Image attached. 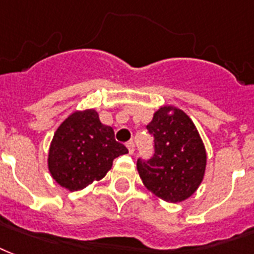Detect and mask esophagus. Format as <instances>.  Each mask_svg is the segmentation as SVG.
I'll use <instances>...</instances> for the list:
<instances>
[{
    "mask_svg": "<svg viewBox=\"0 0 254 254\" xmlns=\"http://www.w3.org/2000/svg\"><path fill=\"white\" fill-rule=\"evenodd\" d=\"M126 145H127V148H128V152H129V154L132 155V154H133V151H135V144H133V141H132V140H131V141H127V144H126Z\"/></svg>",
    "mask_w": 254,
    "mask_h": 254,
    "instance_id": "34e87169",
    "label": "esophagus"
}]
</instances>
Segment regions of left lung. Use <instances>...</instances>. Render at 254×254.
Returning a JSON list of instances; mask_svg holds the SVG:
<instances>
[{
  "mask_svg": "<svg viewBox=\"0 0 254 254\" xmlns=\"http://www.w3.org/2000/svg\"><path fill=\"white\" fill-rule=\"evenodd\" d=\"M147 129L154 135L155 154L147 162L137 159L141 182L164 201H184L201 184L207 166V151L196 126L180 109L163 106Z\"/></svg>",
  "mask_w": 254,
  "mask_h": 254,
  "instance_id": "1",
  "label": "left lung"
}]
</instances>
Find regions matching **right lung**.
<instances>
[{"instance_id": "add662e5", "label": "right lung", "mask_w": 254, "mask_h": 254, "mask_svg": "<svg viewBox=\"0 0 254 254\" xmlns=\"http://www.w3.org/2000/svg\"><path fill=\"white\" fill-rule=\"evenodd\" d=\"M127 152L115 140L113 127L103 125L95 110L88 109L72 113L57 128L47 167L52 178L72 192L105 178L114 159Z\"/></svg>"}]
</instances>
